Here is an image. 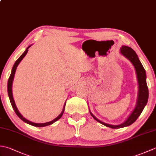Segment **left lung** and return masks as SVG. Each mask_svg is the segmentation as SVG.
<instances>
[{"instance_id": "obj_1", "label": "left lung", "mask_w": 156, "mask_h": 156, "mask_svg": "<svg viewBox=\"0 0 156 156\" xmlns=\"http://www.w3.org/2000/svg\"><path fill=\"white\" fill-rule=\"evenodd\" d=\"M120 53L124 56V57H125L131 62V64L134 66L135 72H136L137 79L138 82V94L136 105H135L134 110L130 114V115L129 116L128 118L126 119V121L124 122H122V123L120 125H116L105 123V122L100 121L92 113L90 110H89L91 116L96 121L106 126V127H110L112 129L122 128L133 124V122L137 120L139 116L141 115L144 107H145V105H147L149 97L148 88L146 82V73H145V69L143 65L141 64L137 54L133 49L126 45H122V47L120 49Z\"/></svg>"}]
</instances>
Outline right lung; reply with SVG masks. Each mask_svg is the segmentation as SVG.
Returning a JSON list of instances; mask_svg holds the SVG:
<instances>
[{
  "instance_id": "obj_1",
  "label": "right lung",
  "mask_w": 156,
  "mask_h": 156,
  "mask_svg": "<svg viewBox=\"0 0 156 156\" xmlns=\"http://www.w3.org/2000/svg\"><path fill=\"white\" fill-rule=\"evenodd\" d=\"M31 46V45H30L29 46V47L27 48V49H25V51H24V53L20 56V57L18 58L17 60H16L14 66H13V67L12 68V71H11V75H10V77L9 78V80H8V84H7V89H8V95H9V99H10V102H11V105L12 107V108L13 110L15 111V113L16 114V115L18 116V117L21 119V120L23 121H24L25 122H26V123H27L29 125H31L32 126H34V127H45V126H48V125H51L54 123V122H55V121H57L58 120H59V119H60L62 117V116L63 115V114H64V108H65V106H66V102H65L64 104V108H63V110L62 111V112L59 115L58 117H56L55 119H54V120H52L51 121H49V122H44V123H36V122H31L30 121L27 120V119H26L20 113L17 107H16V106L15 105V101H14V98H13V97H12V82H13V79H14V76H15V72H16V68H17L18 65L19 64V63L21 62L22 59L24 58L25 56L26 55V54H27V53L28 51V49L30 48Z\"/></svg>"
}]
</instances>
